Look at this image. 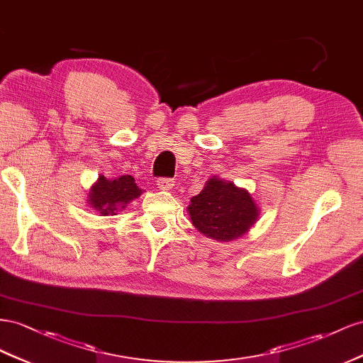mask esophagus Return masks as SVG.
Here are the masks:
<instances>
[{
  "label": "esophagus",
  "instance_id": "esophagus-1",
  "mask_svg": "<svg viewBox=\"0 0 363 363\" xmlns=\"http://www.w3.org/2000/svg\"><path fill=\"white\" fill-rule=\"evenodd\" d=\"M157 185H158L160 190H170L174 184H173L172 178H160L157 181Z\"/></svg>",
  "mask_w": 363,
  "mask_h": 363
}]
</instances>
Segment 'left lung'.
I'll use <instances>...</instances> for the list:
<instances>
[{"label":"left lung","mask_w":363,"mask_h":363,"mask_svg":"<svg viewBox=\"0 0 363 363\" xmlns=\"http://www.w3.org/2000/svg\"><path fill=\"white\" fill-rule=\"evenodd\" d=\"M189 213L202 234L219 242L242 237L258 217L250 193L217 178L210 179L199 194L193 196Z\"/></svg>","instance_id":"obj_1"}]
</instances>
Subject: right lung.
I'll list each match as a JSON object with an SVG mask.
<instances>
[{
	"label": "right lung",
	"instance_id": "add662e5",
	"mask_svg": "<svg viewBox=\"0 0 363 363\" xmlns=\"http://www.w3.org/2000/svg\"><path fill=\"white\" fill-rule=\"evenodd\" d=\"M141 189L135 184V179L130 174L121 176L117 179H106L105 176H100L99 182L91 189L89 193V205L99 211L101 216L116 214L117 210L124 208V205L130 201L137 199L141 194Z\"/></svg>",
	"mask_w": 363,
	"mask_h": 363
}]
</instances>
